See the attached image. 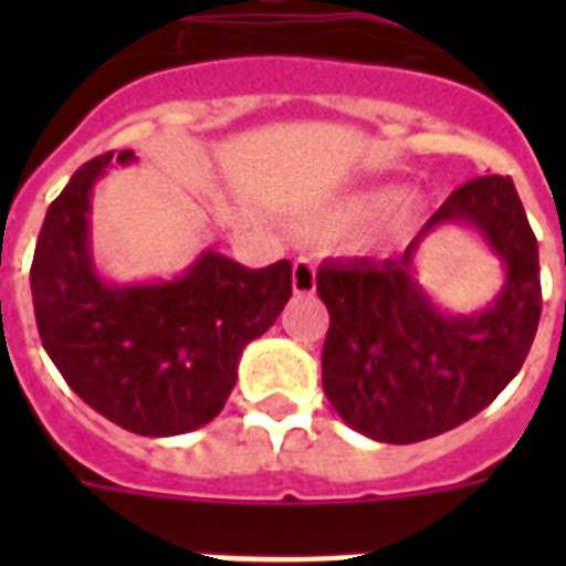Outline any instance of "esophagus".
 <instances>
[{
	"mask_svg": "<svg viewBox=\"0 0 566 566\" xmlns=\"http://www.w3.org/2000/svg\"><path fill=\"white\" fill-rule=\"evenodd\" d=\"M317 291V266L311 264V258H296L293 264V293H314Z\"/></svg>",
	"mask_w": 566,
	"mask_h": 566,
	"instance_id": "34e87169",
	"label": "esophagus"
}]
</instances>
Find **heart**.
<instances>
[{"mask_svg": "<svg viewBox=\"0 0 566 566\" xmlns=\"http://www.w3.org/2000/svg\"><path fill=\"white\" fill-rule=\"evenodd\" d=\"M426 208L429 202L420 193L396 196V190L390 188L353 190V193L337 196L323 205L319 211L308 213L305 229L317 231V234H349V231L370 226L364 247L373 249L408 238Z\"/></svg>", "mask_w": 566, "mask_h": 566, "instance_id": "1", "label": "heart"}]
</instances>
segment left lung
<instances>
[{"label": "left lung", "instance_id": "left-lung-1", "mask_svg": "<svg viewBox=\"0 0 566 566\" xmlns=\"http://www.w3.org/2000/svg\"><path fill=\"white\" fill-rule=\"evenodd\" d=\"M473 230L503 266L491 306L452 315L419 282L434 230ZM317 293L328 308L323 387L340 420L378 443L438 438L488 408L517 376L541 319V261L514 181L461 185L385 261H326Z\"/></svg>", "mask_w": 566, "mask_h": 566}]
</instances>
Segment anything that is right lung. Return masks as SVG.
Instances as JSON below:
<instances>
[{
	"mask_svg": "<svg viewBox=\"0 0 566 566\" xmlns=\"http://www.w3.org/2000/svg\"><path fill=\"white\" fill-rule=\"evenodd\" d=\"M135 153L75 172L49 205L31 264L43 349L93 411L144 438L202 429L238 381L240 355L291 300V261L247 270L202 249L179 275L114 282L93 255V188Z\"/></svg>",
	"mask_w": 566,
	"mask_h": 566,
	"instance_id": "add662e5",
	"label": "right lung"
}]
</instances>
